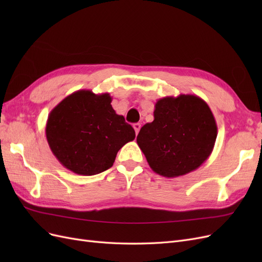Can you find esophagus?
Instances as JSON below:
<instances>
[{
    "label": "esophagus",
    "mask_w": 262,
    "mask_h": 262,
    "mask_svg": "<svg viewBox=\"0 0 262 262\" xmlns=\"http://www.w3.org/2000/svg\"><path fill=\"white\" fill-rule=\"evenodd\" d=\"M133 129H134V131H136V134L138 136L139 131H140V129H141V124H140V123H134V124H133Z\"/></svg>",
    "instance_id": "esophagus-1"
}]
</instances>
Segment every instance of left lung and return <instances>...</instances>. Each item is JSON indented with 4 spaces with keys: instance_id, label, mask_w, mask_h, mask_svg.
Instances as JSON below:
<instances>
[{
    "instance_id": "1",
    "label": "left lung",
    "mask_w": 262,
    "mask_h": 262,
    "mask_svg": "<svg viewBox=\"0 0 262 262\" xmlns=\"http://www.w3.org/2000/svg\"><path fill=\"white\" fill-rule=\"evenodd\" d=\"M216 136L207 102L180 94L156 101L154 120L142 126L137 142L153 171L173 178L199 168L211 155Z\"/></svg>"
}]
</instances>
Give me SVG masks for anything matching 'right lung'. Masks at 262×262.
<instances>
[{
    "instance_id": "right-lung-1",
    "label": "right lung",
    "mask_w": 262,
    "mask_h": 262,
    "mask_svg": "<svg viewBox=\"0 0 262 262\" xmlns=\"http://www.w3.org/2000/svg\"><path fill=\"white\" fill-rule=\"evenodd\" d=\"M108 93L81 90L69 95L48 116L46 137L57 160L77 175L93 176L112 167L118 150L136 138L117 115Z\"/></svg>"
}]
</instances>
